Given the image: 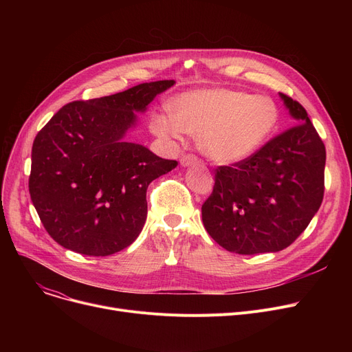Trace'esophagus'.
<instances>
[{
	"label": "esophagus",
	"instance_id": "esophagus-1",
	"mask_svg": "<svg viewBox=\"0 0 352 352\" xmlns=\"http://www.w3.org/2000/svg\"><path fill=\"white\" fill-rule=\"evenodd\" d=\"M179 162H181L182 166H191V165L198 162V158L195 155H192V154H186V155L181 157Z\"/></svg>",
	"mask_w": 352,
	"mask_h": 352
}]
</instances>
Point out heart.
Wrapping results in <instances>:
<instances>
[{"label":"heart","mask_w":352,"mask_h":352,"mask_svg":"<svg viewBox=\"0 0 352 352\" xmlns=\"http://www.w3.org/2000/svg\"><path fill=\"white\" fill-rule=\"evenodd\" d=\"M173 114H158L151 126L164 140L197 137L199 151L217 164L248 160L274 137L280 108L267 96L214 88L194 89L173 102Z\"/></svg>","instance_id":"1"}]
</instances>
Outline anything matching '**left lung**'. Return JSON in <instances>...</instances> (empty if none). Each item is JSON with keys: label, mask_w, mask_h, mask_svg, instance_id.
I'll list each match as a JSON object with an SVG mask.
<instances>
[{"label": "left lung", "mask_w": 352, "mask_h": 352, "mask_svg": "<svg viewBox=\"0 0 352 352\" xmlns=\"http://www.w3.org/2000/svg\"><path fill=\"white\" fill-rule=\"evenodd\" d=\"M280 97L292 128L232 166H219L202 223L217 244L252 255L291 245L317 214L324 197L325 145L305 108Z\"/></svg>", "instance_id": "obj_1"}]
</instances>
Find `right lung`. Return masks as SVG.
<instances>
[{"mask_svg":"<svg viewBox=\"0 0 352 352\" xmlns=\"http://www.w3.org/2000/svg\"><path fill=\"white\" fill-rule=\"evenodd\" d=\"M174 80L144 82L114 96L64 105L36 134L30 195L54 241L107 256L131 245L146 219V188L177 161L125 141Z\"/></svg>","mask_w":352,"mask_h":352,"instance_id":"1","label":"right lung"}]
</instances>
